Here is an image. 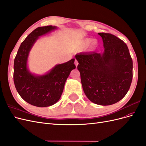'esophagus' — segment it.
Here are the masks:
<instances>
[{"label":"esophagus","instance_id":"esophagus-1","mask_svg":"<svg viewBox=\"0 0 146 146\" xmlns=\"http://www.w3.org/2000/svg\"><path fill=\"white\" fill-rule=\"evenodd\" d=\"M74 64H75V65H76V67H77V66H78V61H77V60H75V62H74Z\"/></svg>","mask_w":146,"mask_h":146}]
</instances>
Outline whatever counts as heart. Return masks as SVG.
<instances>
[{
  "label": "heart",
  "mask_w": 146,
  "mask_h": 146,
  "mask_svg": "<svg viewBox=\"0 0 146 146\" xmlns=\"http://www.w3.org/2000/svg\"><path fill=\"white\" fill-rule=\"evenodd\" d=\"M92 42V46L94 47L96 46V41H92V39H91V38H85L83 40H82V41L81 42V44H80V47L82 48H86L88 46H89L90 44Z\"/></svg>",
  "instance_id": "heart-1"
}]
</instances>
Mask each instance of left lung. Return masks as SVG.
<instances>
[{
  "mask_svg": "<svg viewBox=\"0 0 146 146\" xmlns=\"http://www.w3.org/2000/svg\"><path fill=\"white\" fill-rule=\"evenodd\" d=\"M104 52L76 55L83 90L96 104L110 105L123 98L133 77V61L126 44L114 35L99 33Z\"/></svg>",
  "mask_w": 146,
  "mask_h": 146,
  "instance_id": "1",
  "label": "left lung"
}]
</instances>
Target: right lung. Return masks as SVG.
I'll list each match as a JSON object with an SVG mask.
<instances>
[{
  "mask_svg": "<svg viewBox=\"0 0 146 146\" xmlns=\"http://www.w3.org/2000/svg\"><path fill=\"white\" fill-rule=\"evenodd\" d=\"M55 26L39 27L30 33L21 43L14 61L13 79L16 89L27 103L38 107H49L59 100L65 82L76 68L75 59L55 65L44 75H35L27 67L29 52L39 36L56 29Z\"/></svg>",
  "mask_w": 146,
  "mask_h": 146,
  "instance_id": "right-lung-1",
  "label": "right lung"
}]
</instances>
